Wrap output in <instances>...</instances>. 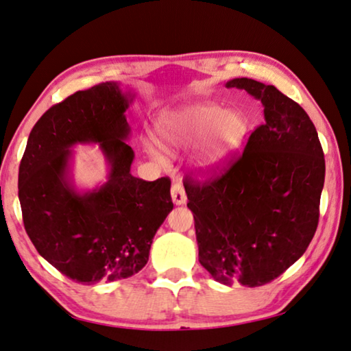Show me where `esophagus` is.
Returning a JSON list of instances; mask_svg holds the SVG:
<instances>
[{
	"label": "esophagus",
	"instance_id": "1",
	"mask_svg": "<svg viewBox=\"0 0 351 351\" xmlns=\"http://www.w3.org/2000/svg\"><path fill=\"white\" fill-rule=\"evenodd\" d=\"M171 197H172V202L176 205H183L186 202V194H185V188H183L182 182L176 180L172 183L171 186Z\"/></svg>",
	"mask_w": 351,
	"mask_h": 351
}]
</instances>
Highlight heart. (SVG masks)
<instances>
[{"label": "heart", "mask_w": 351, "mask_h": 351, "mask_svg": "<svg viewBox=\"0 0 351 351\" xmlns=\"http://www.w3.org/2000/svg\"><path fill=\"white\" fill-rule=\"evenodd\" d=\"M245 132L247 123L243 114L227 112L215 104L166 112L155 121V138L166 152L177 154L205 143L196 158V166L204 172L221 168L244 140ZM145 149L151 157H158L157 147L151 143H146Z\"/></svg>", "instance_id": "b5f03b06"}]
</instances>
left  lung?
Returning a JSON list of instances; mask_svg holds the SVG:
<instances>
[{
    "label": "left lung",
    "mask_w": 351,
    "mask_h": 351,
    "mask_svg": "<svg viewBox=\"0 0 351 351\" xmlns=\"http://www.w3.org/2000/svg\"><path fill=\"white\" fill-rule=\"evenodd\" d=\"M264 107L244 152L215 180L183 183L199 261L222 285L263 286L308 249L319 223L325 158L308 113L274 85L228 80Z\"/></svg>",
    "instance_id": "left-lung-1"
}]
</instances>
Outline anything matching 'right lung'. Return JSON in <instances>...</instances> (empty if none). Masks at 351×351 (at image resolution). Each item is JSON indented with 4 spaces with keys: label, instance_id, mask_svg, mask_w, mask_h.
<instances>
[{
    "label": "right lung",
    "instance_id": "right-lung-1",
    "mask_svg": "<svg viewBox=\"0 0 351 351\" xmlns=\"http://www.w3.org/2000/svg\"><path fill=\"white\" fill-rule=\"evenodd\" d=\"M132 91L104 82L76 91L43 113L27 138L19 199L27 237L46 261L77 283L129 278L149 260L152 239L172 210L171 180L130 174L134 149L125 110ZM99 144L108 180L77 192L72 147Z\"/></svg>",
    "mask_w": 351,
    "mask_h": 351
}]
</instances>
